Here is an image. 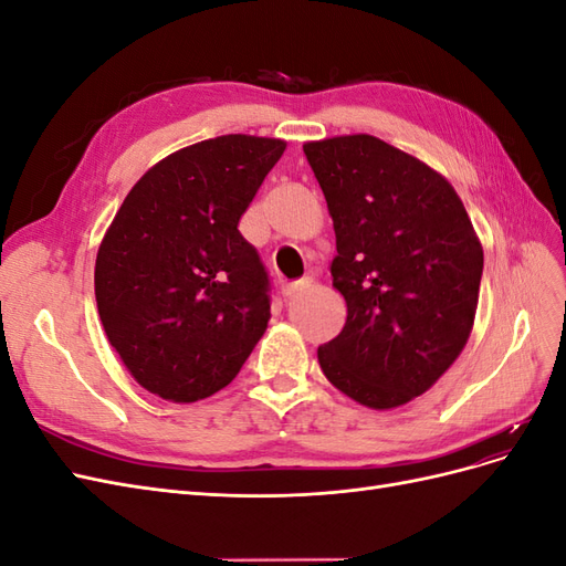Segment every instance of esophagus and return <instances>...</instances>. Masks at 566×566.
<instances>
[{"label":"esophagus","mask_w":566,"mask_h":566,"mask_svg":"<svg viewBox=\"0 0 566 566\" xmlns=\"http://www.w3.org/2000/svg\"><path fill=\"white\" fill-rule=\"evenodd\" d=\"M310 287V281H295V283H287L285 287H283V297H295V295H300V293H304V290Z\"/></svg>","instance_id":"obj_1"}]
</instances>
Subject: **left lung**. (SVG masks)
<instances>
[{
	"label": "left lung",
	"mask_w": 566,
	"mask_h": 566,
	"mask_svg": "<svg viewBox=\"0 0 566 566\" xmlns=\"http://www.w3.org/2000/svg\"><path fill=\"white\" fill-rule=\"evenodd\" d=\"M333 217V287L347 323L318 364L375 410L413 401L460 356L474 325L484 250L437 169L370 134L306 142Z\"/></svg>",
	"instance_id": "left-lung-1"
}]
</instances>
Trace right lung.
<instances>
[{"instance_id":"1","label":"right lung","mask_w":566,"mask_h":566,"mask_svg":"<svg viewBox=\"0 0 566 566\" xmlns=\"http://www.w3.org/2000/svg\"><path fill=\"white\" fill-rule=\"evenodd\" d=\"M283 150V139L224 134L172 153L132 186L98 245L106 337L160 399L224 389L266 331L269 276L238 221Z\"/></svg>"}]
</instances>
